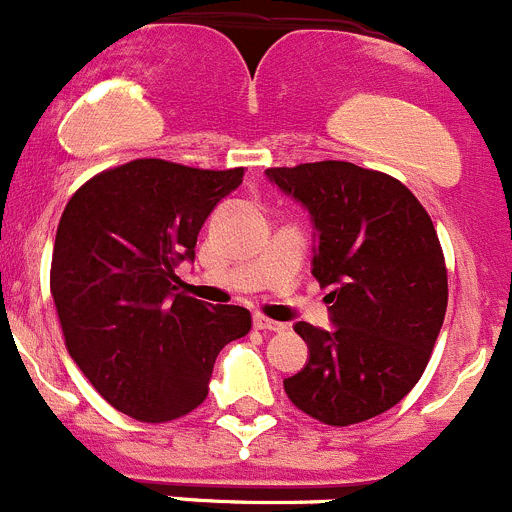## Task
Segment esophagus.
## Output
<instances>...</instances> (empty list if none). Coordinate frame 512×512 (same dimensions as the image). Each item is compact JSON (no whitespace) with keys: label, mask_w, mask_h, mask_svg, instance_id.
Segmentation results:
<instances>
[{"label":"esophagus","mask_w":512,"mask_h":512,"mask_svg":"<svg viewBox=\"0 0 512 512\" xmlns=\"http://www.w3.org/2000/svg\"><path fill=\"white\" fill-rule=\"evenodd\" d=\"M252 326H255L257 331H265V333H280V331H285L283 323L270 321V318H265V315H255V318H252Z\"/></svg>","instance_id":"obj_1"}]
</instances>
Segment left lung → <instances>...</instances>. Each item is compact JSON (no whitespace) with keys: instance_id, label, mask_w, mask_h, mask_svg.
I'll list each match as a JSON object with an SVG mask.
<instances>
[{"instance_id":"left-lung-1","label":"left lung","mask_w":512,"mask_h":512,"mask_svg":"<svg viewBox=\"0 0 512 512\" xmlns=\"http://www.w3.org/2000/svg\"><path fill=\"white\" fill-rule=\"evenodd\" d=\"M313 222V275L333 328L295 323L308 361L283 381L300 412L348 427L399 404L432 356L447 267L427 209L407 186L348 161L267 169Z\"/></svg>"}]
</instances>
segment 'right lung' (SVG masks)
<instances>
[{"mask_svg":"<svg viewBox=\"0 0 512 512\" xmlns=\"http://www.w3.org/2000/svg\"><path fill=\"white\" fill-rule=\"evenodd\" d=\"M245 169L136 159L93 176L62 212L50 290L65 346L111 407L171 422L209 394L214 361L247 336L250 310L176 293L212 209Z\"/></svg>","mask_w":512,"mask_h":512,"instance_id":"add662e5","label":"right lung"}]
</instances>
